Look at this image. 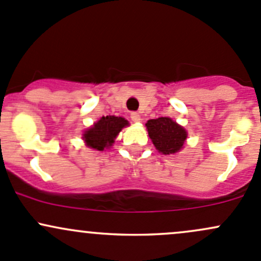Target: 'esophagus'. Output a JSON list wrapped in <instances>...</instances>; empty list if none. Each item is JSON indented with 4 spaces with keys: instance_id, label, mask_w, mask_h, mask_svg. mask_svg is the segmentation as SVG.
Here are the masks:
<instances>
[{
    "instance_id": "obj_1",
    "label": "esophagus",
    "mask_w": 261,
    "mask_h": 261,
    "mask_svg": "<svg viewBox=\"0 0 261 261\" xmlns=\"http://www.w3.org/2000/svg\"><path fill=\"white\" fill-rule=\"evenodd\" d=\"M130 117H131V120H133L134 122H140V121H141V117H140V115L138 114V112H131Z\"/></svg>"
}]
</instances>
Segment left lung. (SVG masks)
Returning a JSON list of instances; mask_svg holds the SVG:
<instances>
[{"label":"left lung","instance_id":"obj_1","mask_svg":"<svg viewBox=\"0 0 261 261\" xmlns=\"http://www.w3.org/2000/svg\"><path fill=\"white\" fill-rule=\"evenodd\" d=\"M146 128L156 150L164 155L179 152L188 138L185 128L170 117L149 120Z\"/></svg>","mask_w":261,"mask_h":261}]
</instances>
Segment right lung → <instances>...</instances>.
<instances>
[{
  "label": "right lung",
  "instance_id": "right-lung-1",
  "mask_svg": "<svg viewBox=\"0 0 261 261\" xmlns=\"http://www.w3.org/2000/svg\"><path fill=\"white\" fill-rule=\"evenodd\" d=\"M128 121L120 116H102L82 135L86 146L98 151L109 149L115 142V139Z\"/></svg>",
  "mask_w": 261,
  "mask_h": 261
}]
</instances>
